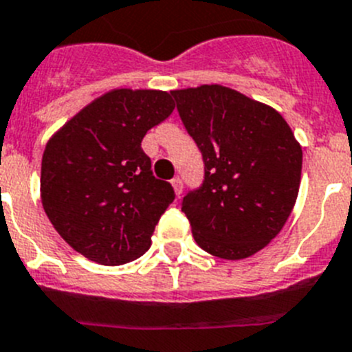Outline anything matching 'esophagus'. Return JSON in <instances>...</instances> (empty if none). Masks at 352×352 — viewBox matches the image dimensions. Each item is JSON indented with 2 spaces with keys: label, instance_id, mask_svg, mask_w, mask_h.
Here are the masks:
<instances>
[{
  "label": "esophagus",
  "instance_id": "1",
  "mask_svg": "<svg viewBox=\"0 0 352 352\" xmlns=\"http://www.w3.org/2000/svg\"><path fill=\"white\" fill-rule=\"evenodd\" d=\"M172 186H173V189H175L177 198H180V195H182V179H179V177L172 179Z\"/></svg>",
  "mask_w": 352,
  "mask_h": 352
}]
</instances>
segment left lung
I'll list each match as a JSON object with an SVG mask.
<instances>
[{
	"instance_id": "1",
	"label": "left lung",
	"mask_w": 352,
	"mask_h": 352,
	"mask_svg": "<svg viewBox=\"0 0 352 352\" xmlns=\"http://www.w3.org/2000/svg\"><path fill=\"white\" fill-rule=\"evenodd\" d=\"M201 151L205 180L182 199L204 251L243 259L267 247L291 215L302 179V147L272 107L219 84L172 91Z\"/></svg>"
}]
</instances>
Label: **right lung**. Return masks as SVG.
Segmentation results:
<instances>
[{
  "label": "right lung",
  "instance_id": "1",
  "mask_svg": "<svg viewBox=\"0 0 352 352\" xmlns=\"http://www.w3.org/2000/svg\"><path fill=\"white\" fill-rule=\"evenodd\" d=\"M173 109L166 91L112 89L47 142L43 210L65 242L91 261L117 267L151 247L175 191L153 175L142 140Z\"/></svg>",
  "mask_w": 352,
  "mask_h": 352
}]
</instances>
